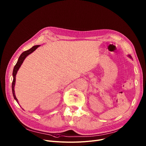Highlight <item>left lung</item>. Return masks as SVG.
Wrapping results in <instances>:
<instances>
[{
    "label": "left lung",
    "mask_w": 146,
    "mask_h": 146,
    "mask_svg": "<svg viewBox=\"0 0 146 146\" xmlns=\"http://www.w3.org/2000/svg\"><path fill=\"white\" fill-rule=\"evenodd\" d=\"M127 56H128V57H129V58H130V59H132V58H131V56H130V55H127Z\"/></svg>",
    "instance_id": "8db88e82"
}]
</instances>
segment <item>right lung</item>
<instances>
[{
    "label": "right lung",
    "mask_w": 146,
    "mask_h": 146,
    "mask_svg": "<svg viewBox=\"0 0 146 146\" xmlns=\"http://www.w3.org/2000/svg\"><path fill=\"white\" fill-rule=\"evenodd\" d=\"M40 45H35L34 46H33L31 48H30V49L25 50L24 52H23L22 54L20 55L17 63L16 64L15 66L14 67V69H13V82H12V92H13V97H14L15 100L17 101V102L19 104V101L17 99L16 95H15V83H16V76L17 74V73L19 70V69H20V68L21 67V66L22 64V63H23L24 60H25V58L28 56L30 54H31V53H33L34 50H35Z\"/></svg>",
    "instance_id": "obj_1"
}]
</instances>
